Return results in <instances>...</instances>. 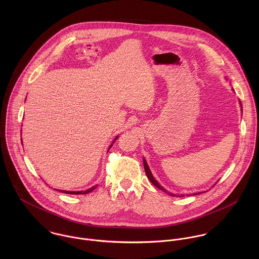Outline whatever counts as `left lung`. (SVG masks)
I'll return each mask as SVG.
<instances>
[{"instance_id": "obj_1", "label": "left lung", "mask_w": 259, "mask_h": 259, "mask_svg": "<svg viewBox=\"0 0 259 259\" xmlns=\"http://www.w3.org/2000/svg\"><path fill=\"white\" fill-rule=\"evenodd\" d=\"M239 104H240V106H241V103L239 102ZM144 166H145V170H146V174H147V177H148V180L150 181V183L152 184V185H155L157 188H159L160 190H162V191H165V192H167L169 195H171V196H176L177 194H174V193H171V192H168L166 189H164L161 185H159L155 180H154V178L152 177V174L150 172V169H149V167H148V163H147V161H146V159L144 158ZM194 195H196V194H199V192H197V193H193ZM180 197L181 196H185L184 194H181V195H179Z\"/></svg>"}]
</instances>
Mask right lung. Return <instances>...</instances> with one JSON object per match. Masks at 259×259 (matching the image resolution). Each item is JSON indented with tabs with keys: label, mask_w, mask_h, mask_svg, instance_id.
Here are the masks:
<instances>
[{
	"label": "right lung",
	"mask_w": 259,
	"mask_h": 259,
	"mask_svg": "<svg viewBox=\"0 0 259 259\" xmlns=\"http://www.w3.org/2000/svg\"><path fill=\"white\" fill-rule=\"evenodd\" d=\"M117 138H118V137H116V138L114 139V141H115ZM114 141H113V143H114ZM113 143H112V144H113ZM112 144H111V147L109 148V149L111 148ZM95 188H96V186H93V187H91V188H89V189H87V190H84V191H69V190H59V191L64 192V193H68V194H87V193L93 191ZM57 190H58V189H57Z\"/></svg>",
	"instance_id": "right-lung-1"
}]
</instances>
